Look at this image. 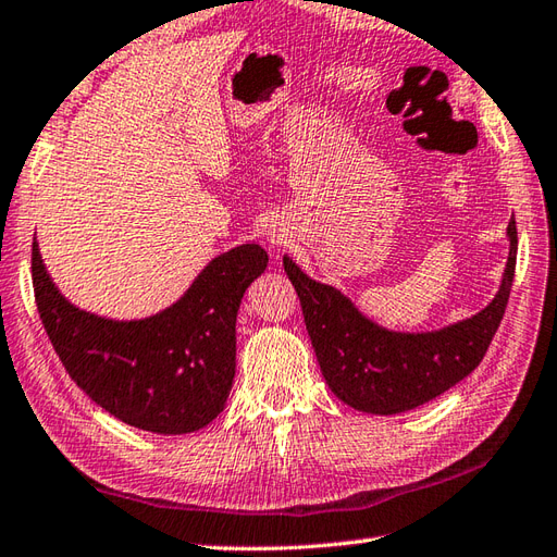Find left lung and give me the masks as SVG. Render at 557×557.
I'll use <instances>...</instances> for the list:
<instances>
[{
    "mask_svg": "<svg viewBox=\"0 0 557 557\" xmlns=\"http://www.w3.org/2000/svg\"><path fill=\"white\" fill-rule=\"evenodd\" d=\"M510 257L500 290L476 317L434 333H391L364 319L336 288L307 278L290 259L283 269L298 293L307 333L329 388L360 412L398 414L438 398L484 360L508 307L517 224L508 226Z\"/></svg>",
    "mask_w": 557,
    "mask_h": 557,
    "instance_id": "8db88e82",
    "label": "left lung"
}]
</instances>
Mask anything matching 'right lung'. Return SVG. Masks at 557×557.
I'll list each match as a JSON object with an SVG mask.
<instances>
[{"label": "right lung", "instance_id": "obj_1", "mask_svg": "<svg viewBox=\"0 0 557 557\" xmlns=\"http://www.w3.org/2000/svg\"><path fill=\"white\" fill-rule=\"evenodd\" d=\"M33 290L61 364L85 395L152 434H190L224 410L236 376V317L269 255L240 245L209 262L162 314L109 321L78 310L49 281L33 243Z\"/></svg>", "mask_w": 557, "mask_h": 557}]
</instances>
